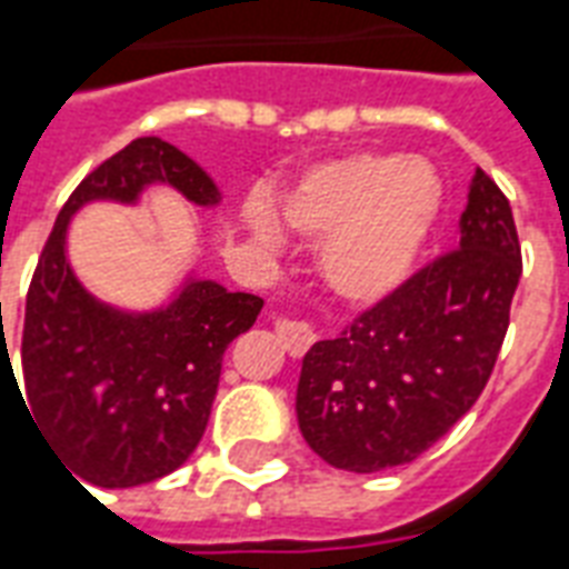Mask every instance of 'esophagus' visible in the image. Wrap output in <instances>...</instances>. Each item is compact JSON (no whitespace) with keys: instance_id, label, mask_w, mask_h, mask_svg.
<instances>
[{"instance_id":"esophagus-1","label":"esophagus","mask_w":569,"mask_h":569,"mask_svg":"<svg viewBox=\"0 0 569 569\" xmlns=\"http://www.w3.org/2000/svg\"><path fill=\"white\" fill-rule=\"evenodd\" d=\"M277 337H280L283 349L292 355V358H301V355L316 342L313 325L298 322V319H280V322H277Z\"/></svg>"}]
</instances>
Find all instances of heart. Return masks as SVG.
Segmentation results:
<instances>
[{
    "instance_id": "1",
    "label": "heart",
    "mask_w": 569,
    "mask_h": 569,
    "mask_svg": "<svg viewBox=\"0 0 569 569\" xmlns=\"http://www.w3.org/2000/svg\"><path fill=\"white\" fill-rule=\"evenodd\" d=\"M441 208L439 176L423 160L352 151L310 169L280 202V223L322 238L319 274L346 301H376L400 283ZM259 244H274L266 214L247 217Z\"/></svg>"
}]
</instances>
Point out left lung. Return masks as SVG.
Segmentation results:
<instances>
[{"instance_id":"8db88e82","label":"left lung","mask_w":569,"mask_h":569,"mask_svg":"<svg viewBox=\"0 0 569 569\" xmlns=\"http://www.w3.org/2000/svg\"><path fill=\"white\" fill-rule=\"evenodd\" d=\"M519 277L510 202L477 167L459 247L303 355L295 409L307 445L328 466L372 475L448 436L492 376Z\"/></svg>"}]
</instances>
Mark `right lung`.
<instances>
[{
  "instance_id": "add662e5",
  "label": "right lung",
  "mask_w": 569,
  "mask_h": 569,
  "mask_svg": "<svg viewBox=\"0 0 569 569\" xmlns=\"http://www.w3.org/2000/svg\"><path fill=\"white\" fill-rule=\"evenodd\" d=\"M154 181L197 206L220 199L176 146L160 137L128 142L68 197L26 295V411L68 471L103 489L140 487L184 466L208 427L223 352L266 303L190 280L163 310L130 316L82 289L64 259L73 211L92 199L133 202Z\"/></svg>"
}]
</instances>
